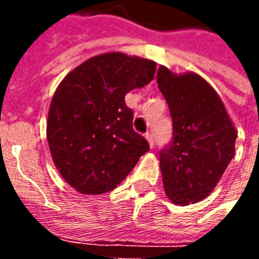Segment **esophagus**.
Returning a JSON list of instances; mask_svg holds the SVG:
<instances>
[{
	"mask_svg": "<svg viewBox=\"0 0 259 259\" xmlns=\"http://www.w3.org/2000/svg\"><path fill=\"white\" fill-rule=\"evenodd\" d=\"M146 139H147V141H148L150 147L152 148V147H154V143H155V141H154V136H152V133H147Z\"/></svg>",
	"mask_w": 259,
	"mask_h": 259,
	"instance_id": "esophagus-1",
	"label": "esophagus"
}]
</instances>
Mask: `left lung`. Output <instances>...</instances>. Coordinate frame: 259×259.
<instances>
[{"instance_id":"8db88e82","label":"left lung","mask_w":259,"mask_h":259,"mask_svg":"<svg viewBox=\"0 0 259 259\" xmlns=\"http://www.w3.org/2000/svg\"><path fill=\"white\" fill-rule=\"evenodd\" d=\"M174 123L170 144L159 152L165 193L174 204L204 200L217 187L234 155L237 132L221 97L194 72L157 73Z\"/></svg>"}]
</instances>
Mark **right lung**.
I'll return each mask as SVG.
<instances>
[{"label":"right lung","mask_w":259,"mask_h":259,"mask_svg":"<svg viewBox=\"0 0 259 259\" xmlns=\"http://www.w3.org/2000/svg\"><path fill=\"white\" fill-rule=\"evenodd\" d=\"M155 69L151 59L107 53L87 59L59 83L48 111L47 140L55 166L74 190H113L150 150L133 130L124 96L148 84Z\"/></svg>","instance_id":"add662e5"}]
</instances>
